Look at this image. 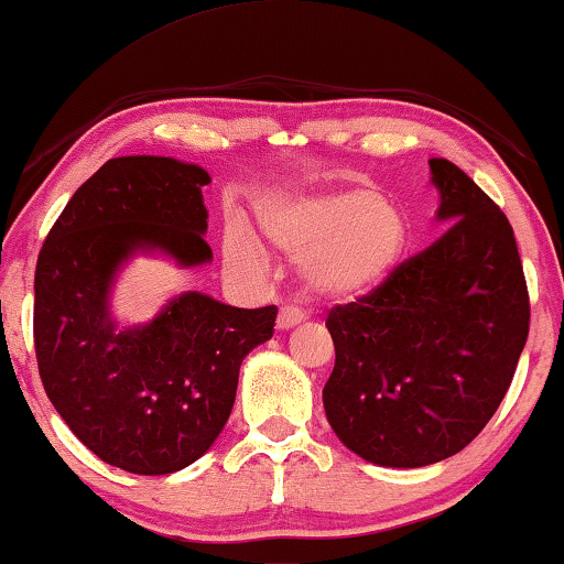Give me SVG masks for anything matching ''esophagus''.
<instances>
[{
  "instance_id": "esophagus-1",
  "label": "esophagus",
  "mask_w": 564,
  "mask_h": 564,
  "mask_svg": "<svg viewBox=\"0 0 564 564\" xmlns=\"http://www.w3.org/2000/svg\"><path fill=\"white\" fill-rule=\"evenodd\" d=\"M301 322H304V314H301L299 308L285 306V308L279 311V318H275V329L289 332V329H293V326H299Z\"/></svg>"
}]
</instances>
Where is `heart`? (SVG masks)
<instances>
[{
	"instance_id": "obj_1",
	"label": "heart",
	"mask_w": 564,
	"mask_h": 564,
	"mask_svg": "<svg viewBox=\"0 0 564 564\" xmlns=\"http://www.w3.org/2000/svg\"><path fill=\"white\" fill-rule=\"evenodd\" d=\"M268 246L299 258L311 299L349 304L380 289L408 248V220L375 189L351 187L273 199L258 215ZM223 256L232 271H258L263 253L242 228H228Z\"/></svg>"
}]
</instances>
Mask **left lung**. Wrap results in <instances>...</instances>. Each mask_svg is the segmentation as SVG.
<instances>
[{"mask_svg":"<svg viewBox=\"0 0 564 564\" xmlns=\"http://www.w3.org/2000/svg\"><path fill=\"white\" fill-rule=\"evenodd\" d=\"M427 164L448 230L326 318L336 351L326 417L349 451L388 468L464 451L501 405L529 334L507 215L448 159Z\"/></svg>","mask_w":564,"mask_h":564,"instance_id":"left-lung-1","label":"left lung"}]
</instances>
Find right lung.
I'll return each instance as SVG.
<instances>
[{"label":"right lung","mask_w":564,"mask_h":564,"mask_svg":"<svg viewBox=\"0 0 564 564\" xmlns=\"http://www.w3.org/2000/svg\"><path fill=\"white\" fill-rule=\"evenodd\" d=\"M209 174L172 156L108 159L67 202L35 271V355L53 408L108 466L187 468L228 423L242 359L273 336L279 308H235L199 291L149 324L119 326L111 289L137 253L192 268L205 242Z\"/></svg>","instance_id":"add662e5"}]
</instances>
